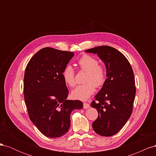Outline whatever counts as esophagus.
Instances as JSON below:
<instances>
[{
  "label": "esophagus",
  "mask_w": 156,
  "mask_h": 156,
  "mask_svg": "<svg viewBox=\"0 0 156 156\" xmlns=\"http://www.w3.org/2000/svg\"><path fill=\"white\" fill-rule=\"evenodd\" d=\"M90 107V105L88 104V103H83V108H89Z\"/></svg>",
  "instance_id": "34e87169"
}]
</instances>
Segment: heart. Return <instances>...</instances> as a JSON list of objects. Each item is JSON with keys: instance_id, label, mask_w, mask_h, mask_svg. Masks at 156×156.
I'll return each mask as SVG.
<instances>
[{"instance_id": "b5f03b06", "label": "heart", "mask_w": 156, "mask_h": 156, "mask_svg": "<svg viewBox=\"0 0 156 156\" xmlns=\"http://www.w3.org/2000/svg\"><path fill=\"white\" fill-rule=\"evenodd\" d=\"M77 64L80 70L87 72L84 81L85 84L75 88L72 96L77 100L85 101L95 92V87L100 88L105 84L107 69L104 66L99 64L96 58L87 54L83 55L78 60ZM62 76L67 85L70 87L75 85V73L72 66H66L62 71Z\"/></svg>"}]
</instances>
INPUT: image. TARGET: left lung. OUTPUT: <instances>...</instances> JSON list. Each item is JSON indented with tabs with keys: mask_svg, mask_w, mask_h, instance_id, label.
I'll return each instance as SVG.
<instances>
[{
	"mask_svg": "<svg viewBox=\"0 0 156 156\" xmlns=\"http://www.w3.org/2000/svg\"><path fill=\"white\" fill-rule=\"evenodd\" d=\"M85 51L97 54L107 69L106 81L91 103L98 112L92 127L100 135H114L124 127L133 111L136 93L133 69L126 56L112 47L99 46Z\"/></svg>",
	"mask_w": 156,
	"mask_h": 156,
	"instance_id": "obj_1",
	"label": "left lung"
}]
</instances>
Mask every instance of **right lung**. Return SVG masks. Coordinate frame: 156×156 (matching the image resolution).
Wrapping results in <instances>:
<instances>
[{
    "mask_svg": "<svg viewBox=\"0 0 156 156\" xmlns=\"http://www.w3.org/2000/svg\"><path fill=\"white\" fill-rule=\"evenodd\" d=\"M74 55L51 48L40 49L29 60L24 75L25 102L30 120L42 134L57 138L67 133L70 114L81 109L79 100H67L62 71Z\"/></svg>",
    "mask_w": 156,
    "mask_h": 156,
    "instance_id": "right-lung-1",
    "label": "right lung"
}]
</instances>
